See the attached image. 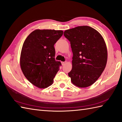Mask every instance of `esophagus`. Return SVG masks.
Instances as JSON below:
<instances>
[{"mask_svg":"<svg viewBox=\"0 0 122 122\" xmlns=\"http://www.w3.org/2000/svg\"><path fill=\"white\" fill-rule=\"evenodd\" d=\"M66 61H65V62H61V63H62V66H64V64H66Z\"/></svg>","mask_w":122,"mask_h":122,"instance_id":"34e87169","label":"esophagus"}]
</instances>
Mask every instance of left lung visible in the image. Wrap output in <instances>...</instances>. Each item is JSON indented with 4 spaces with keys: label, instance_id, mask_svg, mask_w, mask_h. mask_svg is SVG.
<instances>
[{
    "label": "left lung",
    "instance_id": "8db88e82",
    "mask_svg": "<svg viewBox=\"0 0 122 122\" xmlns=\"http://www.w3.org/2000/svg\"><path fill=\"white\" fill-rule=\"evenodd\" d=\"M64 36L70 42L72 69L68 73L72 83L80 87L93 84L107 62V46L102 36L93 28L84 25L66 30Z\"/></svg>",
    "mask_w": 122,
    "mask_h": 122
}]
</instances>
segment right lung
<instances>
[{"instance_id": "1", "label": "right lung", "mask_w": 122, "mask_h": 122, "mask_svg": "<svg viewBox=\"0 0 122 122\" xmlns=\"http://www.w3.org/2000/svg\"><path fill=\"white\" fill-rule=\"evenodd\" d=\"M63 31L36 30L28 36L23 44L20 66L24 76L30 83L43 89L50 86L61 66L55 60L54 45Z\"/></svg>"}]
</instances>
